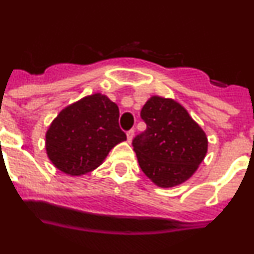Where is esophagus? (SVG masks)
I'll return each mask as SVG.
<instances>
[{
	"label": "esophagus",
	"instance_id": "obj_1",
	"mask_svg": "<svg viewBox=\"0 0 254 254\" xmlns=\"http://www.w3.org/2000/svg\"><path fill=\"white\" fill-rule=\"evenodd\" d=\"M133 136H134V129H129V131H127V141H128V142H131Z\"/></svg>",
	"mask_w": 254,
	"mask_h": 254
}]
</instances>
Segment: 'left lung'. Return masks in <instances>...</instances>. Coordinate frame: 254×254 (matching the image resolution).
<instances>
[{"label":"left lung","mask_w":254,"mask_h":254,"mask_svg":"<svg viewBox=\"0 0 254 254\" xmlns=\"http://www.w3.org/2000/svg\"><path fill=\"white\" fill-rule=\"evenodd\" d=\"M146 129L132 140L142 172L163 188L192 177L207 152V137L185 108L152 96L140 113Z\"/></svg>","instance_id":"obj_1"}]
</instances>
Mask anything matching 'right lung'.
Returning <instances> with one entry per match:
<instances>
[{"label":"right lung","mask_w":254,"mask_h":254,"mask_svg":"<svg viewBox=\"0 0 254 254\" xmlns=\"http://www.w3.org/2000/svg\"><path fill=\"white\" fill-rule=\"evenodd\" d=\"M120 109L94 94L68 105L47 131L48 158L61 172L81 176L98 168L117 143L127 140L120 128Z\"/></svg>","instance_id":"add662e5"}]
</instances>
